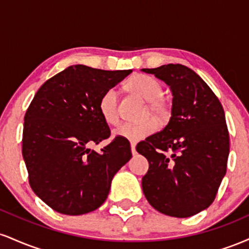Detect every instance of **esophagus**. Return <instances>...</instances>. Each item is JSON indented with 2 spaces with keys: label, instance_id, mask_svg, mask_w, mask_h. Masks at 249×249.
<instances>
[{
  "label": "esophagus",
  "instance_id": "34e87169",
  "mask_svg": "<svg viewBox=\"0 0 249 249\" xmlns=\"http://www.w3.org/2000/svg\"><path fill=\"white\" fill-rule=\"evenodd\" d=\"M131 152H132L133 156L137 153V151H136V142H131Z\"/></svg>",
  "mask_w": 249,
  "mask_h": 249
}]
</instances>
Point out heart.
I'll return each instance as SVG.
<instances>
[{"mask_svg":"<svg viewBox=\"0 0 249 249\" xmlns=\"http://www.w3.org/2000/svg\"><path fill=\"white\" fill-rule=\"evenodd\" d=\"M127 89L134 95L147 102V113H151L157 121L161 122L167 118L170 110L167 103L161 98L162 87L154 77L147 75H134L128 79ZM98 108L101 116L110 125H116L119 122L118 111V93L116 89L110 88L101 96L98 102ZM157 130V123L148 121L137 123H125L113 131L116 137L127 139L131 142H139L145 137L150 136Z\"/></svg>","mask_w":249,"mask_h":249,"instance_id":"b5f03b06","label":"heart"}]
</instances>
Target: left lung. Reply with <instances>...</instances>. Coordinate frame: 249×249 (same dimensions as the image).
Segmentation results:
<instances>
[{"instance_id":"1","label":"left lung","mask_w":249,"mask_h":249,"mask_svg":"<svg viewBox=\"0 0 249 249\" xmlns=\"http://www.w3.org/2000/svg\"><path fill=\"white\" fill-rule=\"evenodd\" d=\"M172 91V116L160 132L137 145L148 161L142 187L158 212L188 218L215 199L226 174L230 134L224 108L204 79L181 64L142 69Z\"/></svg>"}]
</instances>
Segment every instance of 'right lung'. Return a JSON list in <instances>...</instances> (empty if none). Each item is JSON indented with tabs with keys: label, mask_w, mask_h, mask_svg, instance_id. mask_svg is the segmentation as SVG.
<instances>
[{
	"label": "right lung",
	"mask_w": 249,
	"mask_h": 249,
	"mask_svg": "<svg viewBox=\"0 0 249 249\" xmlns=\"http://www.w3.org/2000/svg\"><path fill=\"white\" fill-rule=\"evenodd\" d=\"M131 72L71 65L48 79L30 103L22 154L31 188L56 212L81 215L97 210L113 176L132 157L130 142L121 137L101 152L89 148L111 134L99 98Z\"/></svg>",
	"instance_id": "right-lung-1"
}]
</instances>
